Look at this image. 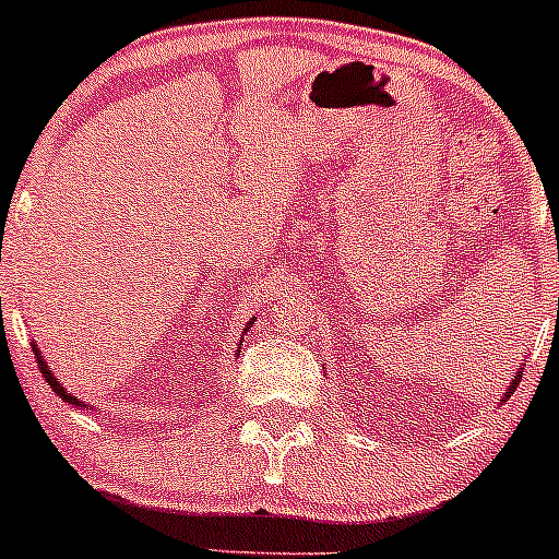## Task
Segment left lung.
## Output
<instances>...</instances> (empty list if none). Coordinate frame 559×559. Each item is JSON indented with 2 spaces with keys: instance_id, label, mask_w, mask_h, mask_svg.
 <instances>
[{
  "instance_id": "left-lung-1",
  "label": "left lung",
  "mask_w": 559,
  "mask_h": 559,
  "mask_svg": "<svg viewBox=\"0 0 559 559\" xmlns=\"http://www.w3.org/2000/svg\"><path fill=\"white\" fill-rule=\"evenodd\" d=\"M520 377H522V373H520V371H516V377H514V379H511V384H509V393H506V395H503V399H509V395H511V390H514V388H516V382H520Z\"/></svg>"
}]
</instances>
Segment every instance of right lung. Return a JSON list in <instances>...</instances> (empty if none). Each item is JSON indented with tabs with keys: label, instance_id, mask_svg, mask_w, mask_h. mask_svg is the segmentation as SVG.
<instances>
[{
	"label": "right lung",
	"instance_id": "right-lung-1",
	"mask_svg": "<svg viewBox=\"0 0 559 559\" xmlns=\"http://www.w3.org/2000/svg\"><path fill=\"white\" fill-rule=\"evenodd\" d=\"M250 325H252V320H250ZM245 333H247V328H245ZM32 349H34V358H37L39 371H43V377L48 379V384H50V388H53V393H56V395H61V401H67V404L88 408V404H83V401H80V399H74V395L69 393V390H64V388H61L59 382H56V377H53V373H50V368H48V364H45L43 353H39V347H37V344H34V342H32ZM237 353H239V349H237Z\"/></svg>",
	"mask_w": 559,
	"mask_h": 559
}]
</instances>
